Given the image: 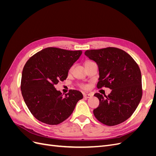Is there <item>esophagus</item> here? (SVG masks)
<instances>
[{"instance_id":"1","label":"esophagus","mask_w":156,"mask_h":156,"mask_svg":"<svg viewBox=\"0 0 156 156\" xmlns=\"http://www.w3.org/2000/svg\"><path fill=\"white\" fill-rule=\"evenodd\" d=\"M83 96H84V98H91V97L92 96V95L91 94H85V93H84V94H83Z\"/></svg>"}]
</instances>
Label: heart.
I'll list each match as a JSON object with an SVG mask.
<instances>
[{"label": "heart", "instance_id": "b5f03b06", "mask_svg": "<svg viewBox=\"0 0 156 156\" xmlns=\"http://www.w3.org/2000/svg\"><path fill=\"white\" fill-rule=\"evenodd\" d=\"M91 62V61H87V62L86 63H88V62ZM73 68H74V66H71V67L69 68V70H68V72H69V73L72 72V71H73ZM81 87L82 88H83V89H87L88 87V85H87V84H81Z\"/></svg>", "mask_w": 156, "mask_h": 156}]
</instances>
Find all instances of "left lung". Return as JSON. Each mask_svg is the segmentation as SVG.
Returning a JSON list of instances; mask_svg holds the SVG:
<instances>
[{"mask_svg":"<svg viewBox=\"0 0 156 156\" xmlns=\"http://www.w3.org/2000/svg\"><path fill=\"white\" fill-rule=\"evenodd\" d=\"M84 54L98 66L97 87L112 90L108 96L94 94L100 100V105L93 111L94 116L108 126L122 123L133 115L143 96L138 64L126 51L116 48L87 50Z\"/></svg>","mask_w":156,"mask_h":156,"instance_id":"left-lung-1","label":"left lung"}]
</instances>
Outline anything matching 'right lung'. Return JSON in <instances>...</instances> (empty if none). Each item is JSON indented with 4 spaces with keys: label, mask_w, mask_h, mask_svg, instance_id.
Returning a JSON list of instances; mask_svg holds the SVG:
<instances>
[{
    "label": "right lung",
    "mask_w": 156,
    "mask_h": 156,
    "mask_svg": "<svg viewBox=\"0 0 156 156\" xmlns=\"http://www.w3.org/2000/svg\"><path fill=\"white\" fill-rule=\"evenodd\" d=\"M82 51L48 48L28 60L22 72L21 90L27 107L36 119L57 125L72 114L81 92L70 90L62 95L55 85L66 79L68 70L79 59Z\"/></svg>",
    "instance_id": "1"
}]
</instances>
